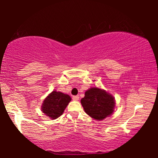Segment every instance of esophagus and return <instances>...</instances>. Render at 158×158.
Listing matches in <instances>:
<instances>
[{
    "instance_id": "esophagus-1",
    "label": "esophagus",
    "mask_w": 158,
    "mask_h": 158,
    "mask_svg": "<svg viewBox=\"0 0 158 158\" xmlns=\"http://www.w3.org/2000/svg\"><path fill=\"white\" fill-rule=\"evenodd\" d=\"M79 97L78 95H74V96H73V100H74V101H77L79 100Z\"/></svg>"
}]
</instances>
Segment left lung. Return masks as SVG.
<instances>
[{"mask_svg": "<svg viewBox=\"0 0 158 158\" xmlns=\"http://www.w3.org/2000/svg\"><path fill=\"white\" fill-rule=\"evenodd\" d=\"M81 103L85 113L98 121L110 116L115 106L113 96L97 87L86 90Z\"/></svg>", "mask_w": 158, "mask_h": 158, "instance_id": "8db88e82", "label": "left lung"}]
</instances>
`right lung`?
Instances as JSON below:
<instances>
[{
	"label": "right lung",
	"instance_id": "1",
	"mask_svg": "<svg viewBox=\"0 0 158 158\" xmlns=\"http://www.w3.org/2000/svg\"><path fill=\"white\" fill-rule=\"evenodd\" d=\"M70 101L69 95L54 90L45 98L42 111L52 119H56L63 114Z\"/></svg>",
	"mask_w": 158,
	"mask_h": 158
}]
</instances>
